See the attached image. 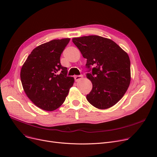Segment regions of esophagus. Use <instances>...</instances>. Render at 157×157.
I'll list each match as a JSON object with an SVG mask.
<instances>
[{
    "instance_id": "esophagus-1",
    "label": "esophagus",
    "mask_w": 157,
    "mask_h": 157,
    "mask_svg": "<svg viewBox=\"0 0 157 157\" xmlns=\"http://www.w3.org/2000/svg\"><path fill=\"white\" fill-rule=\"evenodd\" d=\"M75 80L76 81V82H78V80H80V79H82V75H76V76H75Z\"/></svg>"
}]
</instances>
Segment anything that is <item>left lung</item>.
<instances>
[{
  "mask_svg": "<svg viewBox=\"0 0 157 157\" xmlns=\"http://www.w3.org/2000/svg\"><path fill=\"white\" fill-rule=\"evenodd\" d=\"M75 44L87 59L86 77L93 87L86 98L100 109L116 104L126 93L131 81L130 60L126 52L109 39L97 35L73 38Z\"/></svg>",
  "mask_w": 157,
  "mask_h": 157,
  "instance_id": "1",
  "label": "left lung"
}]
</instances>
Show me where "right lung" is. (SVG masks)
Segmentation results:
<instances>
[{
	"label": "right lung",
	"mask_w": 157,
	"mask_h": 157,
	"mask_svg": "<svg viewBox=\"0 0 157 157\" xmlns=\"http://www.w3.org/2000/svg\"><path fill=\"white\" fill-rule=\"evenodd\" d=\"M70 39L53 40L35 48L21 71L23 89L35 105L45 111L59 108L65 101L74 78L62 66L60 55Z\"/></svg>",
	"instance_id": "obj_1"
}]
</instances>
